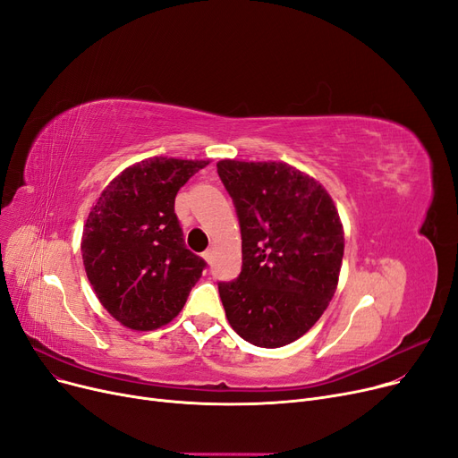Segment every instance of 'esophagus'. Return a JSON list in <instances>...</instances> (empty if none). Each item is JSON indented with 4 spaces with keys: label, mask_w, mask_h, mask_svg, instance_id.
Instances as JSON below:
<instances>
[{
    "label": "esophagus",
    "mask_w": 458,
    "mask_h": 458,
    "mask_svg": "<svg viewBox=\"0 0 458 458\" xmlns=\"http://www.w3.org/2000/svg\"><path fill=\"white\" fill-rule=\"evenodd\" d=\"M213 254H215V249L211 247V249H208V250H206L202 256H204V259H206L208 263H211V261H213Z\"/></svg>",
    "instance_id": "1"
}]
</instances>
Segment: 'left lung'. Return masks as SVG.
Wrapping results in <instances>:
<instances>
[{
    "label": "left lung",
    "mask_w": 458,
    "mask_h": 458,
    "mask_svg": "<svg viewBox=\"0 0 458 458\" xmlns=\"http://www.w3.org/2000/svg\"><path fill=\"white\" fill-rule=\"evenodd\" d=\"M242 228L243 267L219 295L232 328L256 347H284L323 316L344 258V228L328 192L276 161L216 163Z\"/></svg>",
    "instance_id": "1"
}]
</instances>
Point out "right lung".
<instances>
[{
    "label": "right lung",
    "instance_id": "right-lung-1",
    "mask_svg": "<svg viewBox=\"0 0 458 458\" xmlns=\"http://www.w3.org/2000/svg\"><path fill=\"white\" fill-rule=\"evenodd\" d=\"M209 161L152 157L128 166L87 216V278L109 314L133 330L173 321L206 261L192 254L174 213L182 185Z\"/></svg>",
    "mask_w": 458,
    "mask_h": 458
}]
</instances>
